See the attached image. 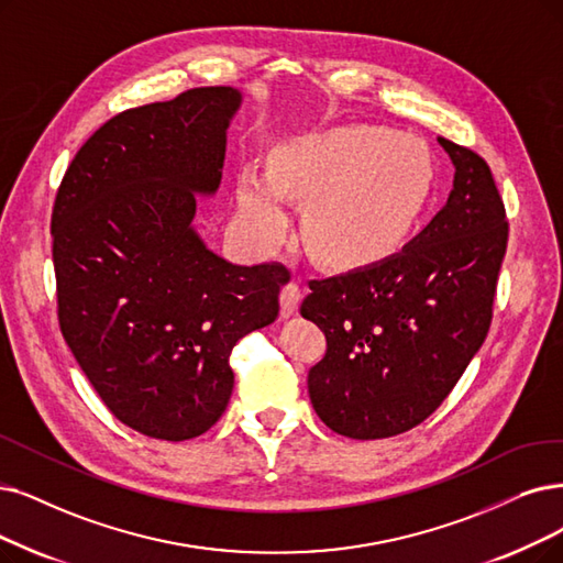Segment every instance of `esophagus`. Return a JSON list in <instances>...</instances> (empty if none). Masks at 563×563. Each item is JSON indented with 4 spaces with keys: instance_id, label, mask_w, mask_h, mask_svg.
I'll return each mask as SVG.
<instances>
[{
    "instance_id": "esophagus-1",
    "label": "esophagus",
    "mask_w": 563,
    "mask_h": 563,
    "mask_svg": "<svg viewBox=\"0 0 563 563\" xmlns=\"http://www.w3.org/2000/svg\"><path fill=\"white\" fill-rule=\"evenodd\" d=\"M302 300V288L296 282H288L282 286L279 302H282V313L284 317H290V313L298 311V305Z\"/></svg>"
}]
</instances>
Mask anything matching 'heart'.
<instances>
[{"label":"heart","instance_id":"b5f03b06","mask_svg":"<svg viewBox=\"0 0 563 563\" xmlns=\"http://www.w3.org/2000/svg\"><path fill=\"white\" fill-rule=\"evenodd\" d=\"M434 162L420 139L378 126H344L284 150L273 177L244 168L238 203L246 233L275 244L286 200L305 203L302 242L332 267L388 258L416 229L432 194Z\"/></svg>","mask_w":563,"mask_h":563}]
</instances>
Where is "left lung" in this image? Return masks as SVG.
<instances>
[{"label":"left lung","mask_w":563,"mask_h":563,"mask_svg":"<svg viewBox=\"0 0 563 563\" xmlns=\"http://www.w3.org/2000/svg\"><path fill=\"white\" fill-rule=\"evenodd\" d=\"M455 166L445 208L376 265L311 279L300 313L328 340L309 369L313 411L349 439H386L430 418L483 346L508 244L487 162L439 139Z\"/></svg>","instance_id":"obj_1"}]
</instances>
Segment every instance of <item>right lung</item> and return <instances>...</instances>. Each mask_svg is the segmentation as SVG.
I'll return each mask as SVG.
<instances>
[{"label": "right lung", "mask_w": 563, "mask_h": 563, "mask_svg": "<svg viewBox=\"0 0 563 563\" xmlns=\"http://www.w3.org/2000/svg\"><path fill=\"white\" fill-rule=\"evenodd\" d=\"M233 87H194L99 126L66 168L51 233L57 319L108 411L162 441L208 432L233 393L229 357L279 313L282 263L233 265L194 231L214 194Z\"/></svg>", "instance_id": "right-lung-1"}]
</instances>
